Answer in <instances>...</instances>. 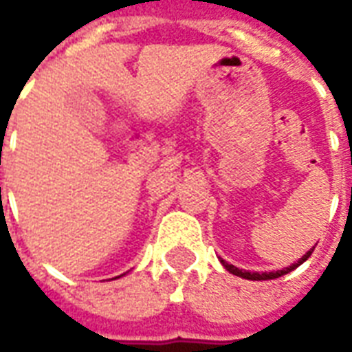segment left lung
I'll return each instance as SVG.
<instances>
[{
  "label": "left lung",
  "mask_w": 352,
  "mask_h": 352,
  "mask_svg": "<svg viewBox=\"0 0 352 352\" xmlns=\"http://www.w3.org/2000/svg\"><path fill=\"white\" fill-rule=\"evenodd\" d=\"M315 249V247H313ZM313 249L311 251H307L305 254H303L302 258L296 260L294 264H290L288 267H283V270H277V272H245V270H239V267H236V265L228 264L226 260H221V264L228 270L230 273H234V275H237V277H243V279H249V280H270V279H277V277H280V275H287V273L294 272L298 265H302L305 260L309 258L311 252H313Z\"/></svg>",
  "instance_id": "obj_1"
}]
</instances>
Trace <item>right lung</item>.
I'll list each match as a JSON object with an SVG mask.
<instances>
[{"mask_svg":"<svg viewBox=\"0 0 352 352\" xmlns=\"http://www.w3.org/2000/svg\"><path fill=\"white\" fill-rule=\"evenodd\" d=\"M115 279H116V277H115Z\"/></svg>","mask_w":352,"mask_h":352,"instance_id":"right-lung-1","label":"right lung"}]
</instances>
